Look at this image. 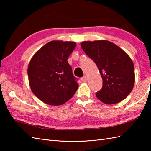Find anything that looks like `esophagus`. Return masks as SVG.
<instances>
[{"label":"esophagus","mask_w":151,"mask_h":151,"mask_svg":"<svg viewBox=\"0 0 151 151\" xmlns=\"http://www.w3.org/2000/svg\"><path fill=\"white\" fill-rule=\"evenodd\" d=\"M81 81L83 82H86V81H87V77L86 76H83V77L81 78Z\"/></svg>","instance_id":"1"}]
</instances>
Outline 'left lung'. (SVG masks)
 <instances>
[{"mask_svg": "<svg viewBox=\"0 0 151 151\" xmlns=\"http://www.w3.org/2000/svg\"><path fill=\"white\" fill-rule=\"evenodd\" d=\"M81 47L96 63L103 80L96 97L106 104L124 100L132 91L135 82L134 65L129 56L106 40L84 41Z\"/></svg>", "mask_w": 151, "mask_h": 151, "instance_id": "left-lung-1", "label": "left lung"}]
</instances>
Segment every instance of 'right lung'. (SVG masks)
Here are the masks:
<instances>
[{"instance_id": "add662e5", "label": "right lung", "mask_w": 151, "mask_h": 151, "mask_svg": "<svg viewBox=\"0 0 151 151\" xmlns=\"http://www.w3.org/2000/svg\"><path fill=\"white\" fill-rule=\"evenodd\" d=\"M75 42L52 41L32 58L28 67L31 90L45 103L62 105L72 98L78 87L67 62Z\"/></svg>"}]
</instances>
